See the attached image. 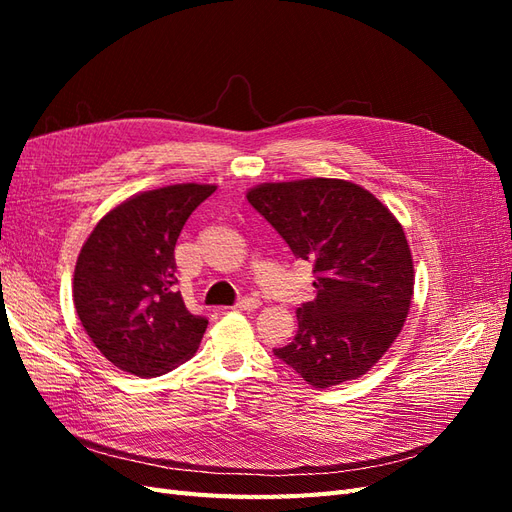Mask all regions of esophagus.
<instances>
[{"instance_id": "34e87169", "label": "esophagus", "mask_w": 512, "mask_h": 512, "mask_svg": "<svg viewBox=\"0 0 512 512\" xmlns=\"http://www.w3.org/2000/svg\"><path fill=\"white\" fill-rule=\"evenodd\" d=\"M258 307H260V301L254 297H243L235 303L237 312H254V309H258Z\"/></svg>"}]
</instances>
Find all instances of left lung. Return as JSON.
<instances>
[{
  "label": "left lung",
  "mask_w": 512,
  "mask_h": 512,
  "mask_svg": "<svg viewBox=\"0 0 512 512\" xmlns=\"http://www.w3.org/2000/svg\"><path fill=\"white\" fill-rule=\"evenodd\" d=\"M247 200L316 275V299L297 309V335L273 354L316 389L361 378L391 348L412 303L404 228L344 179L265 183Z\"/></svg>",
  "instance_id": "obj_1"
}]
</instances>
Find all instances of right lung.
I'll return each instance as SVG.
<instances>
[{"instance_id": "obj_1", "label": "right lung", "mask_w": 512, "mask_h": 512, "mask_svg": "<svg viewBox=\"0 0 512 512\" xmlns=\"http://www.w3.org/2000/svg\"><path fill=\"white\" fill-rule=\"evenodd\" d=\"M215 185L177 183L136 194L108 211L74 269V307L83 329L115 367L162 376L196 352L209 320L177 290L175 245Z\"/></svg>"}]
</instances>
